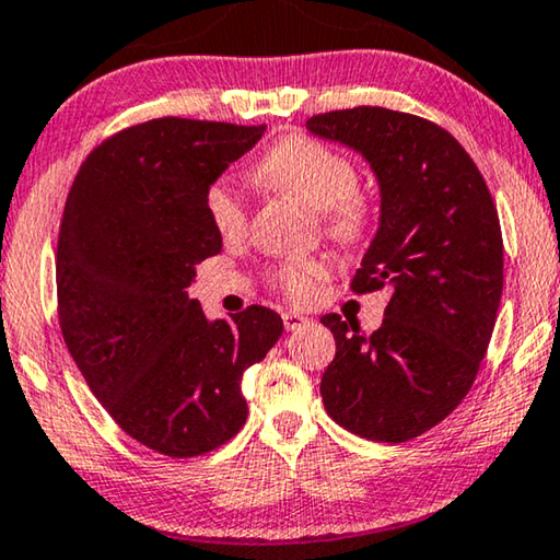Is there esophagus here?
<instances>
[{
    "mask_svg": "<svg viewBox=\"0 0 560 560\" xmlns=\"http://www.w3.org/2000/svg\"><path fill=\"white\" fill-rule=\"evenodd\" d=\"M282 325H285L288 332H298V329L310 325V317L298 315V313H285L282 315Z\"/></svg>",
    "mask_w": 560,
    "mask_h": 560,
    "instance_id": "esophagus-1",
    "label": "esophagus"
}]
</instances>
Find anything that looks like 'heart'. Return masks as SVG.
Segmentation results:
<instances>
[{"label":"heart","instance_id":"heart-1","mask_svg":"<svg viewBox=\"0 0 560 560\" xmlns=\"http://www.w3.org/2000/svg\"><path fill=\"white\" fill-rule=\"evenodd\" d=\"M258 178L275 194L295 198L323 215L327 233L340 241L362 237L374 218L370 196L357 190L360 176L354 163L332 145L310 136H288L275 143L260 161ZM206 210L223 237L245 233L247 208L231 183L218 180L208 188ZM325 275V260H290L272 270V280L292 302H307Z\"/></svg>","mask_w":560,"mask_h":560}]
</instances>
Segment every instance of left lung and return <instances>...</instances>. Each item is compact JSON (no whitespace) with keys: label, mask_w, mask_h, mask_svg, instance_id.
<instances>
[{"label":"left lung","mask_w":560,"mask_h":560,"mask_svg":"<svg viewBox=\"0 0 560 560\" xmlns=\"http://www.w3.org/2000/svg\"><path fill=\"white\" fill-rule=\"evenodd\" d=\"M307 131L354 149L380 183V228L354 292L389 288L372 335L325 315L337 354L323 401L372 442H409L469 394L503 290V241L487 180L452 133L427 118L357 106L307 118Z\"/></svg>","instance_id":"1"}]
</instances>
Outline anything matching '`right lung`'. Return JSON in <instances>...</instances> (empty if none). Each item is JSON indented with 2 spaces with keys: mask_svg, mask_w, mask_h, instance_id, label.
Returning a JSON list of instances; mask_svg holds the SVG:
<instances>
[{
  "mask_svg": "<svg viewBox=\"0 0 560 560\" xmlns=\"http://www.w3.org/2000/svg\"><path fill=\"white\" fill-rule=\"evenodd\" d=\"M265 126L166 116L106 139L73 178L59 228V325L89 389L153 452L188 459L247 419L243 372L282 335L270 307L210 319L188 298L223 237L208 188Z\"/></svg>",
  "mask_w": 560,
  "mask_h": 560,
  "instance_id": "right-lung-1",
  "label": "right lung"
}]
</instances>
